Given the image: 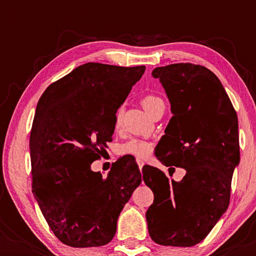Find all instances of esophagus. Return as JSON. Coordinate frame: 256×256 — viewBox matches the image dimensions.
<instances>
[{
  "mask_svg": "<svg viewBox=\"0 0 256 256\" xmlns=\"http://www.w3.org/2000/svg\"><path fill=\"white\" fill-rule=\"evenodd\" d=\"M136 163H138L140 170H141L142 168H143V166H144V162H143V160H140V158H136Z\"/></svg>",
  "mask_w": 256,
  "mask_h": 256,
  "instance_id": "1",
  "label": "esophagus"
}]
</instances>
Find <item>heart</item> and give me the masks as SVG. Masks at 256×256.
Returning a JSON list of instances; mask_svg holds the SVG:
<instances>
[{
	"mask_svg": "<svg viewBox=\"0 0 256 256\" xmlns=\"http://www.w3.org/2000/svg\"><path fill=\"white\" fill-rule=\"evenodd\" d=\"M164 104L163 100L160 96H154V94H148V96H143L142 99V106L148 113L152 115V113L155 110V108L160 104ZM121 118H122V108H118L115 115V127L118 128L121 124ZM152 146L150 142L143 141V140L138 138H132L129 141L124 142V144L118 146V152L122 155H132L135 157H146L152 152Z\"/></svg>",
	"mask_w": 256,
	"mask_h": 256,
	"instance_id": "obj_1",
	"label": "heart"
}]
</instances>
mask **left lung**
Returning a JSON list of instances; mask_svg holds the SVG:
<instances>
[{"instance_id": "8db88e82", "label": "left lung", "mask_w": 256, "mask_h": 256, "mask_svg": "<svg viewBox=\"0 0 256 256\" xmlns=\"http://www.w3.org/2000/svg\"><path fill=\"white\" fill-rule=\"evenodd\" d=\"M152 76L162 84L172 113L155 155L186 174L170 182L157 168L143 166V180L154 192L146 213L149 234L163 246L191 247L228 208L240 162L238 116L218 76L204 66L171 64Z\"/></svg>"}]
</instances>
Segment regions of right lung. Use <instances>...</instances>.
<instances>
[{"mask_svg":"<svg viewBox=\"0 0 256 256\" xmlns=\"http://www.w3.org/2000/svg\"><path fill=\"white\" fill-rule=\"evenodd\" d=\"M144 71L86 62L51 84L38 101L30 134L32 192L52 232L68 246L110 242L141 184L130 157L118 160L107 178L90 164L113 141L115 114Z\"/></svg>","mask_w":256,"mask_h":256,"instance_id":"add662e5","label":"right lung"}]
</instances>
